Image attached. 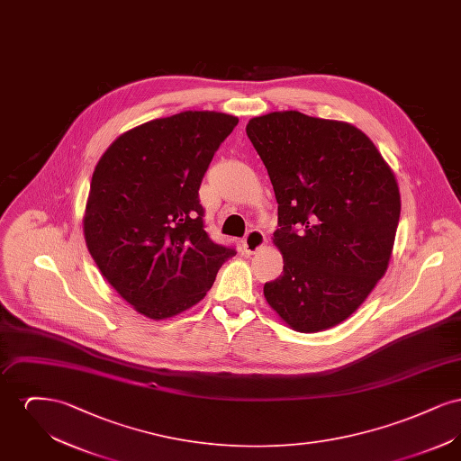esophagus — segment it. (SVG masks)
I'll list each match as a JSON object with an SVG mask.
<instances>
[{
  "label": "esophagus",
  "instance_id": "esophagus-1",
  "mask_svg": "<svg viewBox=\"0 0 461 461\" xmlns=\"http://www.w3.org/2000/svg\"><path fill=\"white\" fill-rule=\"evenodd\" d=\"M241 243H243V250L247 254H256L258 250L263 249L264 243H266V237H264L263 231H259V230H250L245 235V239H243Z\"/></svg>",
  "mask_w": 461,
  "mask_h": 461
}]
</instances>
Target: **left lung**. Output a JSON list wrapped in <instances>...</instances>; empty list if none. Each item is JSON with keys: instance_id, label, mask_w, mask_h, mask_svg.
<instances>
[{"instance_id": "left-lung-1", "label": "left lung", "mask_w": 461, "mask_h": 461, "mask_svg": "<svg viewBox=\"0 0 461 461\" xmlns=\"http://www.w3.org/2000/svg\"><path fill=\"white\" fill-rule=\"evenodd\" d=\"M245 131L278 202L273 243L284 275L264 297L295 331L331 329L387 271L401 214L394 173L349 122L284 110L250 119Z\"/></svg>"}]
</instances>
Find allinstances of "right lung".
Returning <instances> with one entry per match:
<instances>
[{"instance_id": "1", "label": "right lung", "mask_w": 461, "mask_h": 461, "mask_svg": "<svg viewBox=\"0 0 461 461\" xmlns=\"http://www.w3.org/2000/svg\"><path fill=\"white\" fill-rule=\"evenodd\" d=\"M235 115L186 110L122 132L100 157L85 211V240L115 292L140 314L166 320L195 306L237 252L203 230L198 188Z\"/></svg>"}]
</instances>
